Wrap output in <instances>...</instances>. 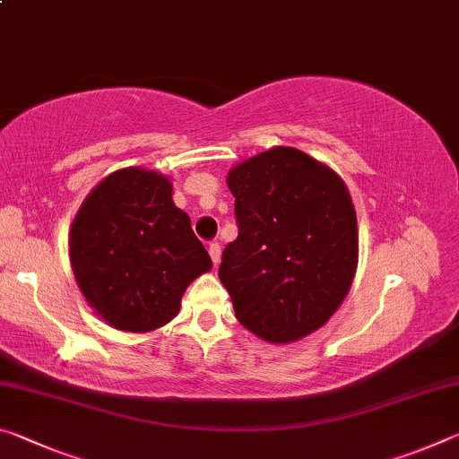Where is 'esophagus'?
<instances>
[{
	"mask_svg": "<svg viewBox=\"0 0 459 459\" xmlns=\"http://www.w3.org/2000/svg\"><path fill=\"white\" fill-rule=\"evenodd\" d=\"M208 253H211V259H212L214 265H219V263H221V245L211 243V247H208Z\"/></svg>",
	"mask_w": 459,
	"mask_h": 459,
	"instance_id": "1",
	"label": "esophagus"
}]
</instances>
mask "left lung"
<instances>
[{
  "label": "left lung",
  "instance_id": "1",
  "mask_svg": "<svg viewBox=\"0 0 459 459\" xmlns=\"http://www.w3.org/2000/svg\"><path fill=\"white\" fill-rule=\"evenodd\" d=\"M238 237L219 269L237 320L269 344L320 330L351 291L359 227L344 180L295 147L229 169Z\"/></svg>",
  "mask_w": 459,
  "mask_h": 459
}]
</instances>
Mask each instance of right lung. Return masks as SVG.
<instances>
[{
  "mask_svg": "<svg viewBox=\"0 0 459 459\" xmlns=\"http://www.w3.org/2000/svg\"><path fill=\"white\" fill-rule=\"evenodd\" d=\"M168 176L123 168L103 178L68 230V257L81 293L107 325L145 333L172 322L211 255L172 200Z\"/></svg>",
  "mask_w": 459,
  "mask_h": 459,
  "instance_id": "obj_1",
  "label": "right lung"
}]
</instances>
